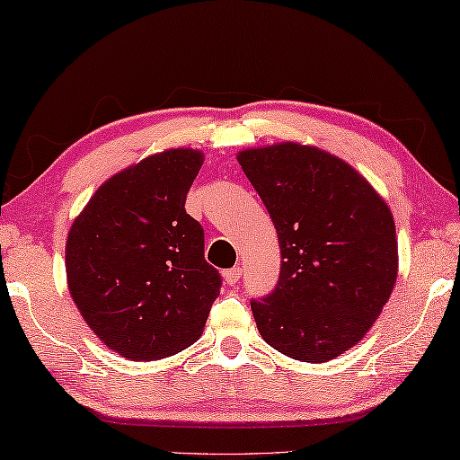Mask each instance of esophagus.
<instances>
[{"mask_svg": "<svg viewBox=\"0 0 460 460\" xmlns=\"http://www.w3.org/2000/svg\"><path fill=\"white\" fill-rule=\"evenodd\" d=\"M240 279H243V269H240V267H234V269L226 270V273H224V281L228 283L230 288H234V285H238Z\"/></svg>", "mask_w": 460, "mask_h": 460, "instance_id": "34e87169", "label": "esophagus"}]
</instances>
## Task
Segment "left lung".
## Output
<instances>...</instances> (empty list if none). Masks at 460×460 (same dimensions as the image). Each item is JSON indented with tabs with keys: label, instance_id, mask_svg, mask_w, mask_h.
<instances>
[{
	"label": "left lung",
	"instance_id": "obj_1",
	"mask_svg": "<svg viewBox=\"0 0 460 460\" xmlns=\"http://www.w3.org/2000/svg\"><path fill=\"white\" fill-rule=\"evenodd\" d=\"M281 246L273 293L252 299L269 346L326 363L363 341L397 279L395 222L385 199L349 163L299 142L240 150Z\"/></svg>",
	"mask_w": 460,
	"mask_h": 460
}]
</instances>
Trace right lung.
<instances>
[{"label":"right lung","instance_id":"obj_1","mask_svg":"<svg viewBox=\"0 0 460 460\" xmlns=\"http://www.w3.org/2000/svg\"><path fill=\"white\" fill-rule=\"evenodd\" d=\"M203 164L195 148H167L100 185L66 236L69 293L93 334L130 360L191 346L220 296L203 257V228L185 212Z\"/></svg>","mask_w":460,"mask_h":460}]
</instances>
